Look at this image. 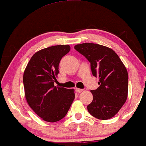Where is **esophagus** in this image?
<instances>
[{
    "label": "esophagus",
    "instance_id": "esophagus-1",
    "mask_svg": "<svg viewBox=\"0 0 146 146\" xmlns=\"http://www.w3.org/2000/svg\"><path fill=\"white\" fill-rule=\"evenodd\" d=\"M75 91H76L77 93H81V92L83 91V89H81V88H75Z\"/></svg>",
    "mask_w": 146,
    "mask_h": 146
}]
</instances>
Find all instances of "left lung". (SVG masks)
Listing matches in <instances>:
<instances>
[{"label": "left lung", "instance_id": "1", "mask_svg": "<svg viewBox=\"0 0 146 146\" xmlns=\"http://www.w3.org/2000/svg\"><path fill=\"white\" fill-rule=\"evenodd\" d=\"M75 49L90 63L93 75L99 77L97 89L91 90L93 101L87 106L92 116L109 119L124 104L128 97V74L126 68L111 48L94 43H83Z\"/></svg>", "mask_w": 146, "mask_h": 146}]
</instances>
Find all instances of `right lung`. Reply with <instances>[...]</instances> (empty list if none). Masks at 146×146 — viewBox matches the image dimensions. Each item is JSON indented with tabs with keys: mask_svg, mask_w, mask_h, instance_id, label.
Returning a JSON list of instances; mask_svg holds the SVG:
<instances>
[{
	"mask_svg": "<svg viewBox=\"0 0 146 146\" xmlns=\"http://www.w3.org/2000/svg\"><path fill=\"white\" fill-rule=\"evenodd\" d=\"M69 45H56L36 52L23 75L25 94L31 109L43 120L56 122L64 118L75 99L73 89L56 87L54 82Z\"/></svg>",
	"mask_w": 146,
	"mask_h": 146,
	"instance_id": "1",
	"label": "right lung"
}]
</instances>
